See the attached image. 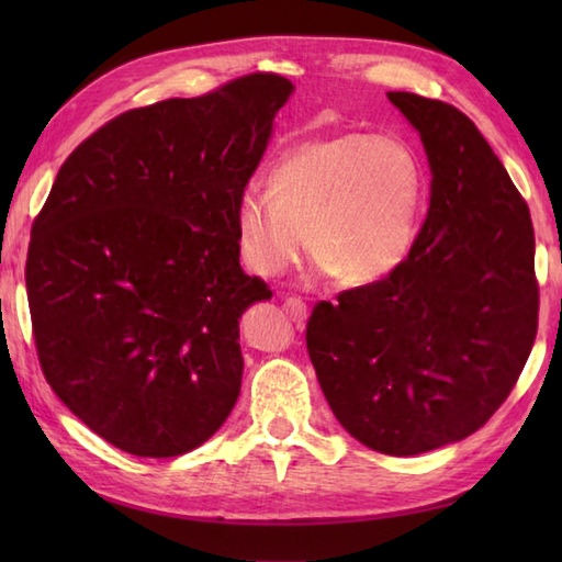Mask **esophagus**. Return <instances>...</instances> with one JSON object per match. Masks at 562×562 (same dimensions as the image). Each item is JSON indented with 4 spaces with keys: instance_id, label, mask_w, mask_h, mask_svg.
I'll return each mask as SVG.
<instances>
[{
    "instance_id": "34e87169",
    "label": "esophagus",
    "mask_w": 562,
    "mask_h": 562,
    "mask_svg": "<svg viewBox=\"0 0 562 562\" xmlns=\"http://www.w3.org/2000/svg\"><path fill=\"white\" fill-rule=\"evenodd\" d=\"M282 306H284V312H288V316L294 321V324H304L306 316H308V308L300 300V296H288Z\"/></svg>"
}]
</instances>
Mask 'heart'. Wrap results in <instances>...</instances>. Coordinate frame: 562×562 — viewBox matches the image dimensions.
Returning <instances> with one entry per match:
<instances>
[{"instance_id":"obj_1","label":"heart","mask_w":562,"mask_h":562,"mask_svg":"<svg viewBox=\"0 0 562 562\" xmlns=\"http://www.w3.org/2000/svg\"><path fill=\"white\" fill-rule=\"evenodd\" d=\"M420 210L423 169L403 139L304 142L274 166L268 188L254 183L238 198V256L258 278L272 280L308 246L318 272L360 288L389 278L408 258Z\"/></svg>"}]
</instances>
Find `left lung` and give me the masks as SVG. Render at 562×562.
Instances as JSON below:
<instances>
[{
  "mask_svg": "<svg viewBox=\"0 0 562 562\" xmlns=\"http://www.w3.org/2000/svg\"><path fill=\"white\" fill-rule=\"evenodd\" d=\"M389 101L427 151V217L389 278L314 306L306 350L357 441L415 457L505 403L536 340L539 282L527 202L471 117L408 91Z\"/></svg>",
  "mask_w": 562,
  "mask_h": 562,
  "instance_id": "left-lung-1",
  "label": "left lung"
}]
</instances>
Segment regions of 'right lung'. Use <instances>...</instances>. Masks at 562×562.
I'll return each mask as SVG.
<instances>
[{"mask_svg":"<svg viewBox=\"0 0 562 562\" xmlns=\"http://www.w3.org/2000/svg\"><path fill=\"white\" fill-rule=\"evenodd\" d=\"M290 93L258 71L117 115L69 154L33 222L41 369L117 449L181 457L234 408L238 318L272 296L241 270L234 212Z\"/></svg>","mask_w":562,"mask_h":562,"instance_id":"1","label":"right lung"}]
</instances>
